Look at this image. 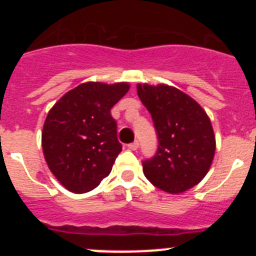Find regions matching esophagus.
Instances as JSON below:
<instances>
[{
	"label": "esophagus",
	"instance_id": "1",
	"mask_svg": "<svg viewBox=\"0 0 256 256\" xmlns=\"http://www.w3.org/2000/svg\"><path fill=\"white\" fill-rule=\"evenodd\" d=\"M138 146H140L138 141H134V142H132V144H128V148H130V150L136 151V150H137V148H138Z\"/></svg>",
	"mask_w": 256,
	"mask_h": 256
}]
</instances>
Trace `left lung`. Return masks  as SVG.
<instances>
[{
	"label": "left lung",
	"instance_id": "1",
	"mask_svg": "<svg viewBox=\"0 0 256 256\" xmlns=\"http://www.w3.org/2000/svg\"><path fill=\"white\" fill-rule=\"evenodd\" d=\"M137 94L154 120L158 150L144 160V173L154 186L180 194L209 172L216 136L209 116L194 98L166 84H137Z\"/></svg>",
	"mask_w": 256,
	"mask_h": 256
}]
</instances>
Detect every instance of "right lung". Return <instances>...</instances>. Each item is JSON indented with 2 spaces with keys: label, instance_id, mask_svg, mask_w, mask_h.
Returning <instances> with one entry per match:
<instances>
[{
  "label": "right lung",
  "instance_id": "right-lung-1",
  "mask_svg": "<svg viewBox=\"0 0 256 256\" xmlns=\"http://www.w3.org/2000/svg\"><path fill=\"white\" fill-rule=\"evenodd\" d=\"M128 90L124 82L82 83L47 114L42 130L44 159L68 191H92L112 172L122 144L110 110Z\"/></svg>",
  "mask_w": 256,
  "mask_h": 256
}]
</instances>
